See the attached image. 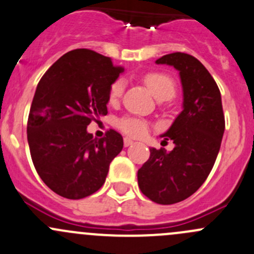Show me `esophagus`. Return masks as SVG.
<instances>
[{
	"mask_svg": "<svg viewBox=\"0 0 254 254\" xmlns=\"http://www.w3.org/2000/svg\"><path fill=\"white\" fill-rule=\"evenodd\" d=\"M132 143H134V141H132L130 137H124V146H125V147H129V146H131Z\"/></svg>",
	"mask_w": 254,
	"mask_h": 254,
	"instance_id": "obj_1",
	"label": "esophagus"
}]
</instances>
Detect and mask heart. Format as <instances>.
<instances>
[{"label":"heart","instance_id":"obj_1","mask_svg":"<svg viewBox=\"0 0 254 254\" xmlns=\"http://www.w3.org/2000/svg\"><path fill=\"white\" fill-rule=\"evenodd\" d=\"M143 82L151 93L158 101H167L176 94V83L168 75L162 72H150L143 77ZM124 92V81L115 79L109 88V101L117 102ZM119 127L131 136H142L147 131V123L135 118H124L119 122Z\"/></svg>","mask_w":254,"mask_h":254}]
</instances>
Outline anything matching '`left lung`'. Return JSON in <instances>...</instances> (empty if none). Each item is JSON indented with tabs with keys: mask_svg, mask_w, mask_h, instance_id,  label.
I'll return each instance as SVG.
<instances>
[{
	"mask_svg": "<svg viewBox=\"0 0 254 254\" xmlns=\"http://www.w3.org/2000/svg\"><path fill=\"white\" fill-rule=\"evenodd\" d=\"M179 72L183 91L182 112L161 135L175 148H150V158L137 171L142 194L157 204L179 203L205 182L221 146L225 131L219 87L205 66L194 56L173 53L156 60Z\"/></svg>",
	"mask_w": 254,
	"mask_h": 254,
	"instance_id": "1",
	"label": "left lung"
}]
</instances>
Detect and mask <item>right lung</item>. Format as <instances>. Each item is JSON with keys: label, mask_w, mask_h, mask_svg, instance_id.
Segmentation results:
<instances>
[{"label": "right lung", "mask_w": 254, "mask_h": 254, "mask_svg": "<svg viewBox=\"0 0 254 254\" xmlns=\"http://www.w3.org/2000/svg\"><path fill=\"white\" fill-rule=\"evenodd\" d=\"M123 72L107 56L76 49L38 83L27 125L30 155L42 181L64 198L82 199L98 190L123 150L115 130L99 140L87 131L92 120L107 115L109 88Z\"/></svg>", "instance_id": "1"}]
</instances>
